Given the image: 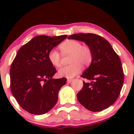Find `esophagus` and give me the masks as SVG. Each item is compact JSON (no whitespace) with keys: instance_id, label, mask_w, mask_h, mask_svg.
Returning a JSON list of instances; mask_svg holds the SVG:
<instances>
[{"instance_id":"34e87169","label":"esophagus","mask_w":134,"mask_h":134,"mask_svg":"<svg viewBox=\"0 0 134 134\" xmlns=\"http://www.w3.org/2000/svg\"><path fill=\"white\" fill-rule=\"evenodd\" d=\"M72 81V79H67L68 83H71V82Z\"/></svg>"}]
</instances>
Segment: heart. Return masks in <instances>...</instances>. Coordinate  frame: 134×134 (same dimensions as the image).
Instances as JSON below:
<instances>
[{"label": "heart", "mask_w": 134, "mask_h": 134, "mask_svg": "<svg viewBox=\"0 0 134 134\" xmlns=\"http://www.w3.org/2000/svg\"><path fill=\"white\" fill-rule=\"evenodd\" d=\"M60 49L63 55H71L69 62L71 63L58 71V75L61 77H74L81 72L82 65L88 66L92 61L93 54L91 49L88 46L82 45L80 42L76 40H67L60 46ZM48 58L54 66H61V55L57 51L51 50L49 52Z\"/></svg>", "instance_id": "1"}]
</instances>
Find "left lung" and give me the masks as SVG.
Returning <instances> with one entry per match:
<instances>
[{"label":"left lung","instance_id":"left-lung-1","mask_svg":"<svg viewBox=\"0 0 134 134\" xmlns=\"http://www.w3.org/2000/svg\"><path fill=\"white\" fill-rule=\"evenodd\" d=\"M68 39L83 41L91 49V65L81 75L92 80L83 82L77 94L79 102L91 111H100L115 103L124 83V72L120 58L105 38L94 34H77Z\"/></svg>","mask_w":134,"mask_h":134}]
</instances>
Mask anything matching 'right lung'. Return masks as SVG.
<instances>
[{"mask_svg": "<svg viewBox=\"0 0 134 134\" xmlns=\"http://www.w3.org/2000/svg\"><path fill=\"white\" fill-rule=\"evenodd\" d=\"M67 36H36L18 51L10 68V88L18 103L29 113L44 114L57 102L66 78H52L57 70L48 54Z\"/></svg>", "mask_w": 134, "mask_h": 134, "instance_id": "1", "label": "right lung"}]
</instances>
